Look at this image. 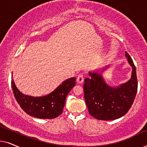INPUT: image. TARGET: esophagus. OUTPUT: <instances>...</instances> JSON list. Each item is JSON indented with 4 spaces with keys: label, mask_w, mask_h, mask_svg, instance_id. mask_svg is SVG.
<instances>
[{
    "label": "esophagus",
    "mask_w": 147,
    "mask_h": 147,
    "mask_svg": "<svg viewBox=\"0 0 147 147\" xmlns=\"http://www.w3.org/2000/svg\"><path fill=\"white\" fill-rule=\"evenodd\" d=\"M76 81H77L78 84H82V83H83V82H84L83 74H80V75H78Z\"/></svg>",
    "instance_id": "obj_1"
}]
</instances>
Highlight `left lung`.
<instances>
[{
    "mask_svg": "<svg viewBox=\"0 0 147 147\" xmlns=\"http://www.w3.org/2000/svg\"><path fill=\"white\" fill-rule=\"evenodd\" d=\"M125 56L132 69L131 78L126 83L114 87L106 83L102 74L110 67V64L90 71V78L84 80L86 104L90 115L96 119H118L125 115L133 104L138 88L136 67L126 51Z\"/></svg>",
    "mask_w": 147,
    "mask_h": 147,
    "instance_id": "1",
    "label": "left lung"
}]
</instances>
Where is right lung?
<instances>
[{"label": "right lung", "mask_w": 147, "mask_h": 147, "mask_svg": "<svg viewBox=\"0 0 147 147\" xmlns=\"http://www.w3.org/2000/svg\"><path fill=\"white\" fill-rule=\"evenodd\" d=\"M75 85L76 78H69L47 95L33 97L20 92L11 80L14 96L21 108L29 115L41 119H52L62 114L65 98Z\"/></svg>", "instance_id": "obj_1"}]
</instances>
